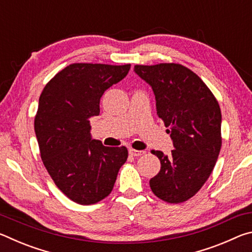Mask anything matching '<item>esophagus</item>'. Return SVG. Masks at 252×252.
<instances>
[{
	"label": "esophagus",
	"mask_w": 252,
	"mask_h": 252,
	"mask_svg": "<svg viewBox=\"0 0 252 252\" xmlns=\"http://www.w3.org/2000/svg\"><path fill=\"white\" fill-rule=\"evenodd\" d=\"M129 153L132 157H140L146 153V151H140V150H134V149H130Z\"/></svg>",
	"instance_id": "1"
}]
</instances>
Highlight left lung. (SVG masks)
<instances>
[{
  "instance_id": "8db88e82",
  "label": "left lung",
  "mask_w": 252,
  "mask_h": 252,
  "mask_svg": "<svg viewBox=\"0 0 252 252\" xmlns=\"http://www.w3.org/2000/svg\"><path fill=\"white\" fill-rule=\"evenodd\" d=\"M134 72L150 84L157 114L173 142L169 156L151 153L161 169L150 180L152 192L169 203L185 202L210 177L221 149V111L203 81L177 63L135 65Z\"/></svg>"
}]
</instances>
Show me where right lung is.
<instances>
[{"instance_id":"right-lung-1","label":"right lung","mask_w":252,"mask_h":252,"mask_svg":"<svg viewBox=\"0 0 252 252\" xmlns=\"http://www.w3.org/2000/svg\"><path fill=\"white\" fill-rule=\"evenodd\" d=\"M130 66L73 63L40 95L34 130L41 159L55 186L79 204L108 197L127 159L126 147H104L91 138L90 118L99 116L101 96L126 78Z\"/></svg>"}]
</instances>
